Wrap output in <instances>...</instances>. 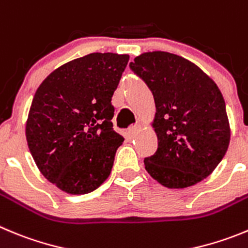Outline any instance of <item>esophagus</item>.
Segmentation results:
<instances>
[{
  "instance_id": "obj_1",
  "label": "esophagus",
  "mask_w": 248,
  "mask_h": 248,
  "mask_svg": "<svg viewBox=\"0 0 248 248\" xmlns=\"http://www.w3.org/2000/svg\"><path fill=\"white\" fill-rule=\"evenodd\" d=\"M139 131H140V126L139 125H131L130 128H129L128 133H129V135L131 136V138H134L135 135H138V133H139Z\"/></svg>"
}]
</instances>
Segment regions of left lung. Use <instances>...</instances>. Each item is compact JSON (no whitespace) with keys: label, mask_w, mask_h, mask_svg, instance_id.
<instances>
[{"label":"left lung","mask_w":248,"mask_h":248,"mask_svg":"<svg viewBox=\"0 0 248 248\" xmlns=\"http://www.w3.org/2000/svg\"><path fill=\"white\" fill-rule=\"evenodd\" d=\"M130 69L156 104V152L144 160L150 176L167 188H186L215 170L230 142L226 106L217 83L197 65L166 51L145 53Z\"/></svg>","instance_id":"obj_1"}]
</instances>
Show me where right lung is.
<instances>
[{
	"instance_id": "1",
	"label": "right lung",
	"mask_w": 248,
	"mask_h": 248,
	"mask_svg": "<svg viewBox=\"0 0 248 248\" xmlns=\"http://www.w3.org/2000/svg\"><path fill=\"white\" fill-rule=\"evenodd\" d=\"M129 55L93 53L53 71L34 94L26 126L43 176L70 194L97 189L124 138L113 130L112 97Z\"/></svg>"
}]
</instances>
